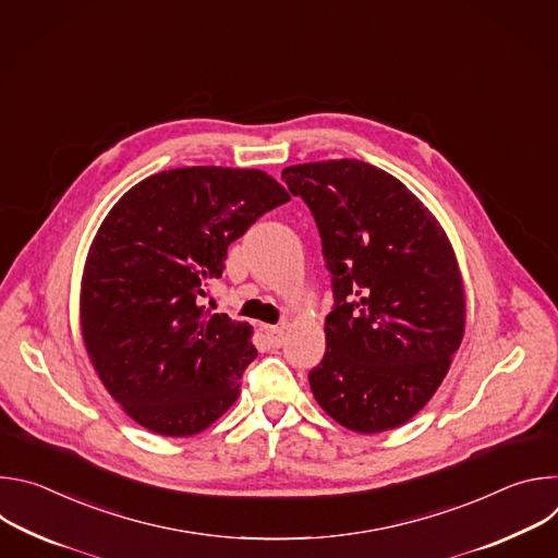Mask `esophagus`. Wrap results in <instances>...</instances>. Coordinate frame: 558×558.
Returning a JSON list of instances; mask_svg holds the SVG:
<instances>
[{
  "instance_id": "34e87169",
  "label": "esophagus",
  "mask_w": 558,
  "mask_h": 558,
  "mask_svg": "<svg viewBox=\"0 0 558 558\" xmlns=\"http://www.w3.org/2000/svg\"><path fill=\"white\" fill-rule=\"evenodd\" d=\"M265 333H267V340H269L271 347H276V349L282 347V342H284V329L282 327H267Z\"/></svg>"
}]
</instances>
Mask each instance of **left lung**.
Segmentation results:
<instances>
[{
	"mask_svg": "<svg viewBox=\"0 0 558 558\" xmlns=\"http://www.w3.org/2000/svg\"><path fill=\"white\" fill-rule=\"evenodd\" d=\"M308 205L333 274L315 402L373 435L413 420L444 381L465 331V289L433 211L392 174L355 158L282 170Z\"/></svg>",
	"mask_w": 558,
	"mask_h": 558,
	"instance_id": "8db88e82",
	"label": "left lung"
}]
</instances>
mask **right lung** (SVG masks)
I'll use <instances>...</instances> for the list:
<instances>
[{
  "label": "right lung",
  "instance_id": "obj_1",
  "mask_svg": "<svg viewBox=\"0 0 558 558\" xmlns=\"http://www.w3.org/2000/svg\"><path fill=\"white\" fill-rule=\"evenodd\" d=\"M287 201L263 170L196 166L143 179L104 218L78 325L99 379L138 426L190 437L238 400L254 331L198 295L235 238Z\"/></svg>",
  "mask_w": 558,
  "mask_h": 558
}]
</instances>
